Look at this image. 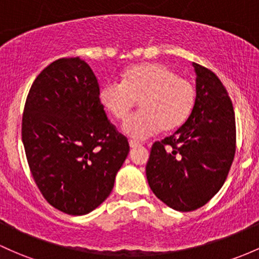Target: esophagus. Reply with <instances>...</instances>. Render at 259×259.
I'll return each instance as SVG.
<instances>
[{"instance_id": "obj_1", "label": "esophagus", "mask_w": 259, "mask_h": 259, "mask_svg": "<svg viewBox=\"0 0 259 259\" xmlns=\"http://www.w3.org/2000/svg\"><path fill=\"white\" fill-rule=\"evenodd\" d=\"M142 144L140 143V142H137V141H135V140H131L130 141V147L131 148H137V147H141Z\"/></svg>"}]
</instances>
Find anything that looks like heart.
<instances>
[{
    "mask_svg": "<svg viewBox=\"0 0 259 259\" xmlns=\"http://www.w3.org/2000/svg\"><path fill=\"white\" fill-rule=\"evenodd\" d=\"M100 100L116 119H124L138 101L141 110L122 126L130 137L144 140L160 130L182 126L195 105L191 82L182 79L169 66L146 63L127 69L122 82L110 80L100 89Z\"/></svg>",
    "mask_w": 259,
    "mask_h": 259,
    "instance_id": "heart-1",
    "label": "heart"
}]
</instances>
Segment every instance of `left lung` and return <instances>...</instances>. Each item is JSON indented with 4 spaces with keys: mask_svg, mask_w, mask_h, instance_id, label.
Masks as SVG:
<instances>
[{
    "mask_svg": "<svg viewBox=\"0 0 259 259\" xmlns=\"http://www.w3.org/2000/svg\"><path fill=\"white\" fill-rule=\"evenodd\" d=\"M193 66V111L170 137L153 144L146 166L154 195L183 212L204 206L218 194L236 152L235 112L226 89L212 71Z\"/></svg>",
    "mask_w": 259,
    "mask_h": 259,
    "instance_id": "1",
    "label": "left lung"
}]
</instances>
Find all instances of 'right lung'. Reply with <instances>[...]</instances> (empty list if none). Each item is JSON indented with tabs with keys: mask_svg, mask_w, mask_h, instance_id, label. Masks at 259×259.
Returning <instances> with one entry per match:
<instances>
[{
	"mask_svg": "<svg viewBox=\"0 0 259 259\" xmlns=\"http://www.w3.org/2000/svg\"><path fill=\"white\" fill-rule=\"evenodd\" d=\"M22 142L40 193L74 216L107 199L130 152L127 138L107 119L95 74L79 57L55 60L34 80Z\"/></svg>",
	"mask_w": 259,
	"mask_h": 259,
	"instance_id": "right-lung-1",
	"label": "right lung"
}]
</instances>
